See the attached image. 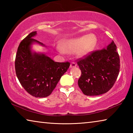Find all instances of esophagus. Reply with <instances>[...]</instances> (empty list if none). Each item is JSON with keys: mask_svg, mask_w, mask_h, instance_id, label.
I'll return each mask as SVG.
<instances>
[{"mask_svg": "<svg viewBox=\"0 0 133 133\" xmlns=\"http://www.w3.org/2000/svg\"><path fill=\"white\" fill-rule=\"evenodd\" d=\"M76 66H77V64H76V63H75V62H71V64H70V68H72V67H76Z\"/></svg>", "mask_w": 133, "mask_h": 133, "instance_id": "obj_1", "label": "esophagus"}]
</instances>
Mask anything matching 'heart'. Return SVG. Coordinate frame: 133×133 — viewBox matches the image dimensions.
I'll return each mask as SVG.
<instances>
[{
  "label": "heart",
  "instance_id": "1",
  "mask_svg": "<svg viewBox=\"0 0 133 133\" xmlns=\"http://www.w3.org/2000/svg\"><path fill=\"white\" fill-rule=\"evenodd\" d=\"M96 37L93 34L67 40L62 43V48L58 46L61 53H75L78 57H83L90 52L96 43Z\"/></svg>",
  "mask_w": 133,
  "mask_h": 133
}]
</instances>
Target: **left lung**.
Wrapping results in <instances>:
<instances>
[{"label":"left lung","instance_id":"obj_1","mask_svg":"<svg viewBox=\"0 0 133 133\" xmlns=\"http://www.w3.org/2000/svg\"><path fill=\"white\" fill-rule=\"evenodd\" d=\"M82 71L78 85L86 96L107 93L113 86L120 71V57L113 41L105 49L91 52L78 59Z\"/></svg>","mask_w":133,"mask_h":133}]
</instances>
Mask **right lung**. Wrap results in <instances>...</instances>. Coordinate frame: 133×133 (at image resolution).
<instances>
[{
  "label": "right lung",
  "mask_w": 133,
  "mask_h": 133,
  "mask_svg": "<svg viewBox=\"0 0 133 133\" xmlns=\"http://www.w3.org/2000/svg\"><path fill=\"white\" fill-rule=\"evenodd\" d=\"M36 34V31H32L20 43L15 58V70L24 90L35 97L42 98L52 93L70 64L68 62H55L44 54L32 52L33 43L44 46L33 39Z\"/></svg>",
  "instance_id": "right-lung-1"
}]
</instances>
